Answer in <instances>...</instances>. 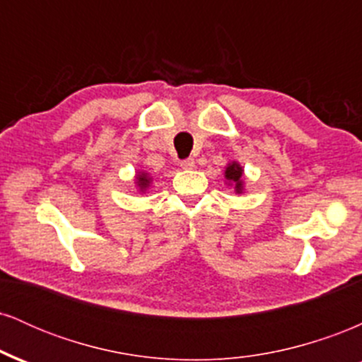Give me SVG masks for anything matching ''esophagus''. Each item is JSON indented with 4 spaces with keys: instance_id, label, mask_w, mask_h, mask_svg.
Segmentation results:
<instances>
[{
    "instance_id": "34e87169",
    "label": "esophagus",
    "mask_w": 362,
    "mask_h": 362,
    "mask_svg": "<svg viewBox=\"0 0 362 362\" xmlns=\"http://www.w3.org/2000/svg\"><path fill=\"white\" fill-rule=\"evenodd\" d=\"M180 167L184 168V170H192L194 167H195V161H194V158H187V160H184L180 163Z\"/></svg>"
}]
</instances>
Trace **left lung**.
I'll return each mask as SVG.
<instances>
[{
	"label": "left lung",
	"instance_id": "8db88e82",
	"mask_svg": "<svg viewBox=\"0 0 362 362\" xmlns=\"http://www.w3.org/2000/svg\"><path fill=\"white\" fill-rule=\"evenodd\" d=\"M224 177H226L228 182H233L235 184V190L236 192H242L243 189V170L242 167H240L236 161H233V163H230L226 167V172H224Z\"/></svg>",
	"mask_w": 362,
	"mask_h": 362
}]
</instances>
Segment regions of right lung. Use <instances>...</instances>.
<instances>
[{"instance_id": "add662e5", "label": "right lung", "mask_w": 362, "mask_h": 362, "mask_svg": "<svg viewBox=\"0 0 362 362\" xmlns=\"http://www.w3.org/2000/svg\"><path fill=\"white\" fill-rule=\"evenodd\" d=\"M136 184H138V187L141 190H146L149 187V177L148 173H139L138 177H136Z\"/></svg>"}]
</instances>
